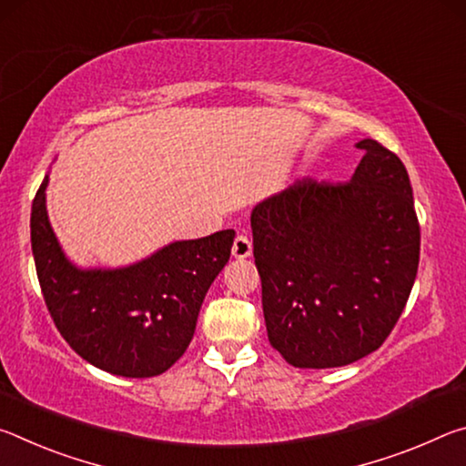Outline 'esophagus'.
Here are the masks:
<instances>
[{
  "label": "esophagus",
  "mask_w": 466,
  "mask_h": 466,
  "mask_svg": "<svg viewBox=\"0 0 466 466\" xmlns=\"http://www.w3.org/2000/svg\"><path fill=\"white\" fill-rule=\"evenodd\" d=\"M252 255V242L247 234H238L232 244V257L234 258H248Z\"/></svg>",
  "instance_id": "34e87169"
}]
</instances>
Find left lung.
Returning <instances> with one entry per match:
<instances>
[{
  "label": "left lung",
  "mask_w": 466,
  "mask_h": 466,
  "mask_svg": "<svg viewBox=\"0 0 466 466\" xmlns=\"http://www.w3.org/2000/svg\"><path fill=\"white\" fill-rule=\"evenodd\" d=\"M350 183L296 180L252 208L269 343L296 368H339L376 351L420 265L413 188L374 139Z\"/></svg>",
  "instance_id": "1"
}]
</instances>
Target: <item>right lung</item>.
I'll return each mask as SVG.
<instances>
[{"label": "right lung", "mask_w": 466, "mask_h": 466, "mask_svg": "<svg viewBox=\"0 0 466 466\" xmlns=\"http://www.w3.org/2000/svg\"><path fill=\"white\" fill-rule=\"evenodd\" d=\"M46 185L49 175L33 201L30 242L55 327L105 372H167L191 343L205 294L230 258L234 230L175 240L125 267H77L51 228Z\"/></svg>", "instance_id": "right-lung-1"}]
</instances>
